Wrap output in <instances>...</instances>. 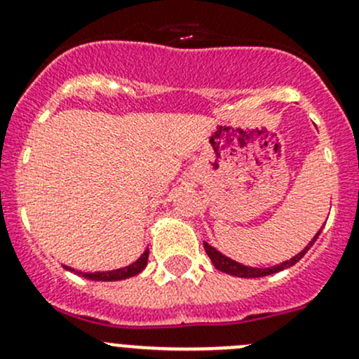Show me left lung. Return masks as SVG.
<instances>
[{
    "label": "left lung",
    "instance_id": "obj_1",
    "mask_svg": "<svg viewBox=\"0 0 359 359\" xmlns=\"http://www.w3.org/2000/svg\"><path fill=\"white\" fill-rule=\"evenodd\" d=\"M322 232V230H320ZM320 232L316 233L315 237H313L311 243L308 244L306 248L303 249V251L299 252V255H296L294 258L287 259V262L280 263V265H275V266H269V269H252V266H246V265H241V263L233 262V259L227 258L225 255H222L220 251H217L215 248H211L208 243H205V251L208 252L211 263L215 265V269L220 270V271H225V273L229 275H236V277H243V278H256V277H266V275H271V273H277V271L284 270V269H289V266L296 265L297 262H299L301 258H303L304 255L308 252V249L315 244V241L318 239Z\"/></svg>",
    "mask_w": 359,
    "mask_h": 359
}]
</instances>
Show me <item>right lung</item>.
Returning <instances> with one entry per match:
<instances>
[{"instance_id": "right-lung-1", "label": "right lung", "mask_w": 359, "mask_h": 359, "mask_svg": "<svg viewBox=\"0 0 359 359\" xmlns=\"http://www.w3.org/2000/svg\"><path fill=\"white\" fill-rule=\"evenodd\" d=\"M148 256H149V251L146 249V251L141 255V258L135 259L132 265L126 266V269H118V270H111V271H94V273H88V271L74 270V269H70V266H65V269L74 271V273L81 275V277L89 278V280H101V282L123 280V278H129V277H134V275L141 273V271L146 269V265H148Z\"/></svg>"}]
</instances>
